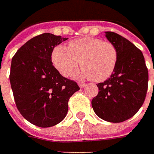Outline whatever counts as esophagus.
I'll use <instances>...</instances> for the list:
<instances>
[{
    "label": "esophagus",
    "instance_id": "1",
    "mask_svg": "<svg viewBox=\"0 0 154 154\" xmlns=\"http://www.w3.org/2000/svg\"><path fill=\"white\" fill-rule=\"evenodd\" d=\"M78 85H79V86H80V88H84V87L86 86V84H85V83H81V82H79Z\"/></svg>",
    "mask_w": 154,
    "mask_h": 154
}]
</instances>
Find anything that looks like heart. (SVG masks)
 I'll return each instance as SVG.
<instances>
[{
  "mask_svg": "<svg viewBox=\"0 0 154 154\" xmlns=\"http://www.w3.org/2000/svg\"><path fill=\"white\" fill-rule=\"evenodd\" d=\"M118 59L116 46L108 41L92 37L73 40L68 48L57 45L51 54L54 66L63 76H68L78 68V77L102 82L114 73ZM81 63H79V62Z\"/></svg>",
  "mask_w": 154,
  "mask_h": 154,
  "instance_id": "1",
  "label": "heart"
}]
</instances>
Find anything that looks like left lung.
I'll return each instance as SVG.
<instances>
[{
  "label": "left lung",
  "instance_id": "left-lung-1",
  "mask_svg": "<svg viewBox=\"0 0 154 154\" xmlns=\"http://www.w3.org/2000/svg\"><path fill=\"white\" fill-rule=\"evenodd\" d=\"M105 37L116 46L118 59L109 79L97 84L98 93L92 106L101 119L122 122L135 115L144 103L148 71L142 52L130 41L112 32H106Z\"/></svg>",
  "mask_w": 154,
  "mask_h": 154
}]
</instances>
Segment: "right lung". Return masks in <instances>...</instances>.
Instances as JSON below:
<instances>
[{"label": "right lung", "mask_w": 154, "mask_h": 154, "mask_svg": "<svg viewBox=\"0 0 154 154\" xmlns=\"http://www.w3.org/2000/svg\"><path fill=\"white\" fill-rule=\"evenodd\" d=\"M66 38L51 33L34 37L16 52L11 63L10 84L16 106L36 126H55L68 113V100L80 87L63 77L51 61L56 45Z\"/></svg>", "instance_id": "right-lung-1"}]
</instances>
